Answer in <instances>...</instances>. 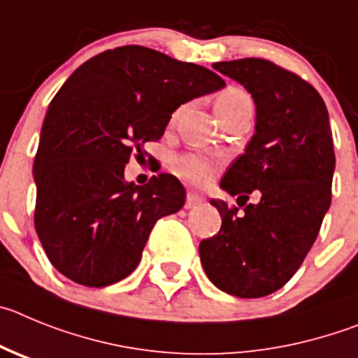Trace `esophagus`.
I'll use <instances>...</instances> for the list:
<instances>
[{"label": "esophagus", "mask_w": 358, "mask_h": 358, "mask_svg": "<svg viewBox=\"0 0 358 358\" xmlns=\"http://www.w3.org/2000/svg\"><path fill=\"white\" fill-rule=\"evenodd\" d=\"M203 201V198L199 194H196V192H189L187 194V199H185V208H194L198 207L199 203Z\"/></svg>", "instance_id": "obj_1"}]
</instances>
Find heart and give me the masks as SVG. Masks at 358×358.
<instances>
[{
	"label": "heart",
	"instance_id": "b5f03b06",
	"mask_svg": "<svg viewBox=\"0 0 358 358\" xmlns=\"http://www.w3.org/2000/svg\"><path fill=\"white\" fill-rule=\"evenodd\" d=\"M215 110H217L219 119L246 114V112L251 114V99L239 87H228L227 91L219 94ZM176 115L178 112H175L173 119H176ZM175 171L183 180H189L192 183H203L207 182L214 173V162L201 153H185L175 160Z\"/></svg>",
	"mask_w": 358,
	"mask_h": 358
}]
</instances>
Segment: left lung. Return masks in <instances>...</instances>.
Segmentation results:
<instances>
[{
  "label": "left lung",
  "instance_id": "left-lung-1",
  "mask_svg": "<svg viewBox=\"0 0 358 358\" xmlns=\"http://www.w3.org/2000/svg\"><path fill=\"white\" fill-rule=\"evenodd\" d=\"M239 82L257 107L255 135L228 167L221 189L237 203L259 196L243 214L221 199V230L199 243L215 287L237 298H262L283 287L307 257L330 208L336 153L328 110L314 87L264 59L214 64Z\"/></svg>",
  "mask_w": 358,
  "mask_h": 358
}]
</instances>
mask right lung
<instances>
[{"mask_svg":"<svg viewBox=\"0 0 358 358\" xmlns=\"http://www.w3.org/2000/svg\"><path fill=\"white\" fill-rule=\"evenodd\" d=\"M223 87L214 71L144 46L103 51L67 78L34 164L35 230L57 271L87 287L134 271L157 221L183 207L185 189L167 173L135 185L124 166L162 137L180 105Z\"/></svg>","mask_w":358,"mask_h":358,"instance_id":"right-lung-1","label":"right lung"}]
</instances>
